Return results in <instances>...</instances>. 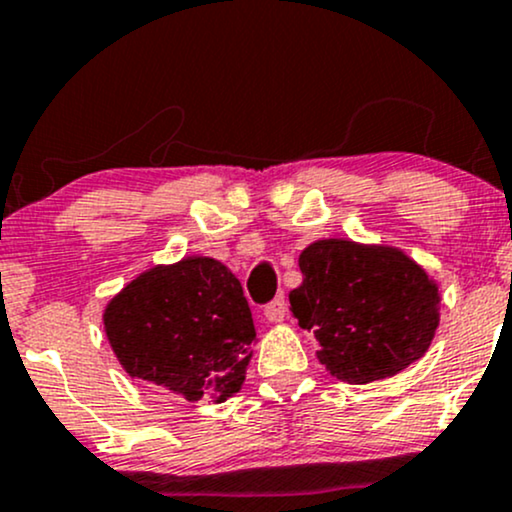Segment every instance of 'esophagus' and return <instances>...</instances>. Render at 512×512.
I'll return each mask as SVG.
<instances>
[{"label": "esophagus", "instance_id": "obj_1", "mask_svg": "<svg viewBox=\"0 0 512 512\" xmlns=\"http://www.w3.org/2000/svg\"><path fill=\"white\" fill-rule=\"evenodd\" d=\"M284 317H286L284 296L274 298V301L269 303L267 308H264V320H267V322H284Z\"/></svg>", "mask_w": 512, "mask_h": 512}]
</instances>
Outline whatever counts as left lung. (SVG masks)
I'll return each mask as SVG.
<instances>
[{
	"label": "left lung",
	"mask_w": 512,
	"mask_h": 512,
	"mask_svg": "<svg viewBox=\"0 0 512 512\" xmlns=\"http://www.w3.org/2000/svg\"><path fill=\"white\" fill-rule=\"evenodd\" d=\"M303 284L291 313L313 330L317 358L337 380L366 385L419 361L440 325V289L407 252L322 238L298 255Z\"/></svg>",
	"instance_id": "obj_1"
}]
</instances>
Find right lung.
<instances>
[{"label": "right lung", "instance_id": "add662e5", "mask_svg": "<svg viewBox=\"0 0 512 512\" xmlns=\"http://www.w3.org/2000/svg\"><path fill=\"white\" fill-rule=\"evenodd\" d=\"M103 327L127 375L187 402L240 392L257 342L236 274L199 255L134 276L105 305Z\"/></svg>", "mask_w": 512, "mask_h": 512}]
</instances>
